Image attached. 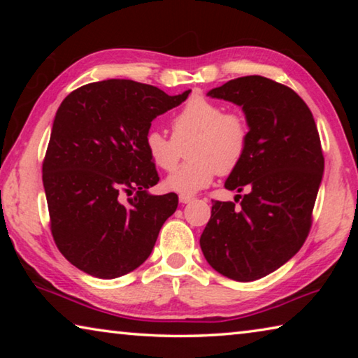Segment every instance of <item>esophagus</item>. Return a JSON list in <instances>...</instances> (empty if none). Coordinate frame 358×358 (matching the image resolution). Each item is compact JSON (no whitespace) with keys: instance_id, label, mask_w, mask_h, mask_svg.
Instances as JSON below:
<instances>
[{"instance_id":"obj_1","label":"esophagus","mask_w":358,"mask_h":358,"mask_svg":"<svg viewBox=\"0 0 358 358\" xmlns=\"http://www.w3.org/2000/svg\"><path fill=\"white\" fill-rule=\"evenodd\" d=\"M178 199H180L181 203H189V202L194 201V197L189 196V194H180Z\"/></svg>"}]
</instances>
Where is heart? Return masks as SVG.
<instances>
[{
	"label": "heart",
	"instance_id": "obj_1",
	"mask_svg": "<svg viewBox=\"0 0 358 358\" xmlns=\"http://www.w3.org/2000/svg\"><path fill=\"white\" fill-rule=\"evenodd\" d=\"M173 138L159 131H150L145 137L151 162L162 171L177 166V145L191 138L186 164L169 175L164 187L181 194H194L207 187L215 173H229L237 167L248 148L250 128L238 112H224L215 101L196 96L175 115Z\"/></svg>",
	"mask_w": 358,
	"mask_h": 358
}]
</instances>
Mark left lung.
<instances>
[{
  "mask_svg": "<svg viewBox=\"0 0 358 358\" xmlns=\"http://www.w3.org/2000/svg\"><path fill=\"white\" fill-rule=\"evenodd\" d=\"M207 96L240 106L250 141L226 189L235 202L213 201L201 235L207 262L234 281H256L280 268L305 243L324 175L313 113L294 90L262 76L234 78Z\"/></svg>",
  "mask_w": 358,
  "mask_h": 358,
  "instance_id": "8db88e82",
  "label": "left lung"
}]
</instances>
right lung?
Listing matches in <instances>:
<instances>
[{"instance_id":"add662e5","label":"right lung","mask_w":358,"mask_h":358,"mask_svg":"<svg viewBox=\"0 0 358 358\" xmlns=\"http://www.w3.org/2000/svg\"><path fill=\"white\" fill-rule=\"evenodd\" d=\"M189 93L108 78L77 88L58 107L42 181L53 240L78 270L113 280L153 251L178 196L148 192L159 177L145 137L151 121Z\"/></svg>"}]
</instances>
